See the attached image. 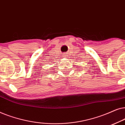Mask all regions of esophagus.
I'll use <instances>...</instances> for the list:
<instances>
[{"mask_svg":"<svg viewBox=\"0 0 125 125\" xmlns=\"http://www.w3.org/2000/svg\"><path fill=\"white\" fill-rule=\"evenodd\" d=\"M68 55H66V54H64V57H66V56H67Z\"/></svg>","mask_w":125,"mask_h":125,"instance_id":"esophagus-1","label":"esophagus"}]
</instances>
